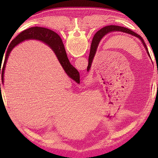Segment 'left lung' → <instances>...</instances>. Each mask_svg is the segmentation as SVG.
Listing matches in <instances>:
<instances>
[{
  "label": "left lung",
  "instance_id": "8db88e82",
  "mask_svg": "<svg viewBox=\"0 0 158 158\" xmlns=\"http://www.w3.org/2000/svg\"><path fill=\"white\" fill-rule=\"evenodd\" d=\"M115 31H119V32H125V33H127V34H130L131 35L136 36V37H137V38H139L140 40V41H141V42L143 43V44L144 45V47L145 48V49H146L147 53H148L149 56L150 57V54L149 53L148 49H147V45L145 44V41H144L143 39L140 35H139L138 34H136V32H133L132 31H131V30H130L128 28L122 27V26H115V25L107 26H105V27H104V28L100 29V31L97 32L96 34L94 35V41L92 43L91 48H90V52H89V59H88V68H87L88 71H89V70L90 69V67H91L93 59H94V56H95L96 49H97V48H98L100 41H101V39L106 34H108V33H109V32H115ZM150 58H151V57H150Z\"/></svg>",
  "mask_w": 158,
  "mask_h": 158
}]
</instances>
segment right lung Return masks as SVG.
Listing matches in <instances>:
<instances>
[{
	"mask_svg": "<svg viewBox=\"0 0 158 158\" xmlns=\"http://www.w3.org/2000/svg\"><path fill=\"white\" fill-rule=\"evenodd\" d=\"M31 39L40 40V41L47 43L56 53L60 64L62 65L67 75L77 83H80L79 73L78 70L70 63L66 55L64 46L62 41L61 38L60 37V36L55 32L48 28L42 27H32L27 30H25V31L20 33L14 39L12 40V41L10 43L6 53L5 61L4 64H3L2 69H1V71L0 70L2 83L4 81L3 77H4V72L6 60H7L10 52H11L13 48H15L19 43L25 41V40Z\"/></svg>",
	"mask_w": 158,
	"mask_h": 158,
	"instance_id": "right-lung-1",
	"label": "right lung"
}]
</instances>
